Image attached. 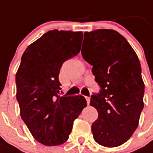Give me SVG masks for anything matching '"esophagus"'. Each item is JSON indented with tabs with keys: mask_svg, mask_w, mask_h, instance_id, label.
<instances>
[{
	"mask_svg": "<svg viewBox=\"0 0 153 153\" xmlns=\"http://www.w3.org/2000/svg\"><path fill=\"white\" fill-rule=\"evenodd\" d=\"M86 100H87V104L89 105L90 104V101H91V98H90V97H86Z\"/></svg>",
	"mask_w": 153,
	"mask_h": 153,
	"instance_id": "obj_1",
	"label": "esophagus"
}]
</instances>
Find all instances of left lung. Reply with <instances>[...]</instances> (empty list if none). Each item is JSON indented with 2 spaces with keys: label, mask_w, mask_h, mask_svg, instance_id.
I'll list each match as a JSON object with an SVG mask.
<instances>
[{
  "label": "left lung",
  "mask_w": 153,
  "mask_h": 153,
  "mask_svg": "<svg viewBox=\"0 0 153 153\" xmlns=\"http://www.w3.org/2000/svg\"><path fill=\"white\" fill-rule=\"evenodd\" d=\"M81 53L101 87L90 105L99 116L91 126L95 140L114 148L124 144L138 127L144 108L141 66L125 38L113 30L84 33Z\"/></svg>",
  "instance_id": "1"
}]
</instances>
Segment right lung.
Here are the masks:
<instances>
[{
	"label": "right lung",
	"mask_w": 153,
	"mask_h": 153,
	"mask_svg": "<svg viewBox=\"0 0 153 153\" xmlns=\"http://www.w3.org/2000/svg\"><path fill=\"white\" fill-rule=\"evenodd\" d=\"M82 33L53 30L28 46L16 74L20 114L33 138L46 146L67 140L75 119L87 107L83 96L60 97L64 62L80 51Z\"/></svg>",
	"instance_id": "obj_1"
}]
</instances>
